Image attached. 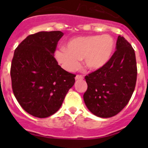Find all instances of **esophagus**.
I'll use <instances>...</instances> for the list:
<instances>
[{
  "label": "esophagus",
  "mask_w": 148,
  "mask_h": 148,
  "mask_svg": "<svg viewBox=\"0 0 148 148\" xmlns=\"http://www.w3.org/2000/svg\"><path fill=\"white\" fill-rule=\"evenodd\" d=\"M75 80H83L84 79V77L82 76V75H77L76 76H75Z\"/></svg>",
  "instance_id": "34e87169"
}]
</instances>
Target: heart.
I'll return each instance as SVG.
<instances>
[{
	"label": "heart",
	"instance_id": "b5f03b06",
	"mask_svg": "<svg viewBox=\"0 0 148 148\" xmlns=\"http://www.w3.org/2000/svg\"><path fill=\"white\" fill-rule=\"evenodd\" d=\"M115 47L114 38L108 34L82 36L69 40L66 48L56 50L55 56L58 62L67 71L76 70L80 66V60L83 58L88 70H98L109 62Z\"/></svg>",
	"mask_w": 148,
	"mask_h": 148
}]
</instances>
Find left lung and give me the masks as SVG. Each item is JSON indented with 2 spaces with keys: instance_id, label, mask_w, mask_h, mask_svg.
Instances as JSON below:
<instances>
[{
  "instance_id": "1",
  "label": "left lung",
  "mask_w": 148,
  "mask_h": 148,
  "mask_svg": "<svg viewBox=\"0 0 148 148\" xmlns=\"http://www.w3.org/2000/svg\"><path fill=\"white\" fill-rule=\"evenodd\" d=\"M135 51L119 36L116 51L102 68L86 75L87 90L84 101L89 110L101 118L118 114L129 102L136 82Z\"/></svg>"
}]
</instances>
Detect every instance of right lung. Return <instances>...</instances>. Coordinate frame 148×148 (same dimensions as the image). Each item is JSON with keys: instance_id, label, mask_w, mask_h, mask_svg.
Returning <instances> with one entry per match:
<instances>
[{"instance_id": "add662e5", "label": "right lung", "mask_w": 148, "mask_h": 148, "mask_svg": "<svg viewBox=\"0 0 148 148\" xmlns=\"http://www.w3.org/2000/svg\"><path fill=\"white\" fill-rule=\"evenodd\" d=\"M63 35L61 31L30 35L14 53L10 71L13 92L22 108L35 117L56 113L75 83V75L62 69L54 58Z\"/></svg>"}]
</instances>
